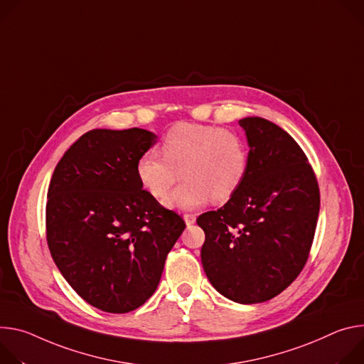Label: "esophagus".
Masks as SVG:
<instances>
[{
    "instance_id": "34e87169",
    "label": "esophagus",
    "mask_w": 364,
    "mask_h": 364,
    "mask_svg": "<svg viewBox=\"0 0 364 364\" xmlns=\"http://www.w3.org/2000/svg\"><path fill=\"white\" fill-rule=\"evenodd\" d=\"M183 220H185L186 225H192L196 221V217L193 214H183Z\"/></svg>"
}]
</instances>
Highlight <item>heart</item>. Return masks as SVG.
I'll use <instances>...</instances> for the list:
<instances>
[{"label":"heart","mask_w":364,"mask_h":364,"mask_svg":"<svg viewBox=\"0 0 364 364\" xmlns=\"http://www.w3.org/2000/svg\"><path fill=\"white\" fill-rule=\"evenodd\" d=\"M157 157L143 154L136 161L140 186L154 199L165 198L179 178V185L165 200L181 211L196 210L213 199L228 200L243 185L249 171L245 139L231 130L213 126L179 123L159 144Z\"/></svg>","instance_id":"1"}]
</instances>
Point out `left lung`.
I'll return each mask as SVG.
<instances>
[{
	"instance_id": "8db88e82",
	"label": "left lung",
	"mask_w": 364,
	"mask_h": 364,
	"mask_svg": "<svg viewBox=\"0 0 364 364\" xmlns=\"http://www.w3.org/2000/svg\"><path fill=\"white\" fill-rule=\"evenodd\" d=\"M249 144V171L217 211L196 218L211 285L238 304H259L285 291L304 269L319 213V188L299 144L260 117L238 121Z\"/></svg>"
}]
</instances>
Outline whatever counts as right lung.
Returning a JSON list of instances; mask_svg holds the SVG:
<instances>
[{
	"mask_svg": "<svg viewBox=\"0 0 364 364\" xmlns=\"http://www.w3.org/2000/svg\"><path fill=\"white\" fill-rule=\"evenodd\" d=\"M157 136L143 129H95L55 168L46 204L50 255L90 305L126 314L156 291L168 253L185 230L139 183L136 161Z\"/></svg>",
	"mask_w": 364,
	"mask_h": 364,
	"instance_id": "add662e5",
	"label": "right lung"
}]
</instances>
